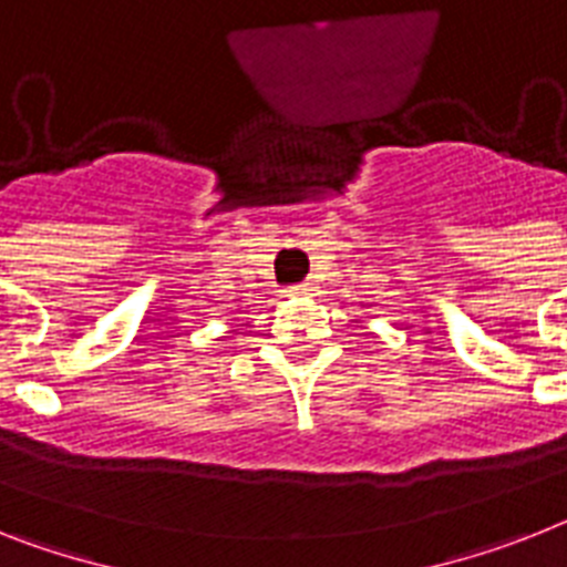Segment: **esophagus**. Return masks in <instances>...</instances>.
Segmentation results:
<instances>
[{
    "instance_id": "1",
    "label": "esophagus",
    "mask_w": 567,
    "mask_h": 567,
    "mask_svg": "<svg viewBox=\"0 0 567 567\" xmlns=\"http://www.w3.org/2000/svg\"><path fill=\"white\" fill-rule=\"evenodd\" d=\"M311 291V282H302V285H293V288H288V293H293V297H299V293H308Z\"/></svg>"
}]
</instances>
